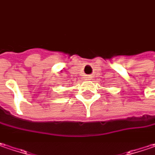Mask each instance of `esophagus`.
I'll use <instances>...</instances> for the list:
<instances>
[{
  "label": "esophagus",
  "mask_w": 155,
  "mask_h": 155,
  "mask_svg": "<svg viewBox=\"0 0 155 155\" xmlns=\"http://www.w3.org/2000/svg\"><path fill=\"white\" fill-rule=\"evenodd\" d=\"M84 80H91V77L90 75H85V76L84 77Z\"/></svg>",
  "instance_id": "obj_1"
}]
</instances>
